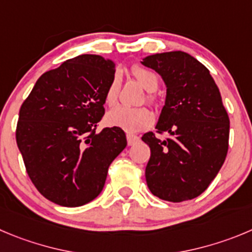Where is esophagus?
<instances>
[{
	"label": "esophagus",
	"mask_w": 252,
	"mask_h": 252,
	"mask_svg": "<svg viewBox=\"0 0 252 252\" xmlns=\"http://www.w3.org/2000/svg\"><path fill=\"white\" fill-rule=\"evenodd\" d=\"M126 140H128V145H135L140 142V138L135 134H126Z\"/></svg>",
	"instance_id": "34e87169"
}]
</instances>
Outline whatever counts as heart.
<instances>
[{
    "instance_id": "b5f03b06",
    "label": "heart",
    "mask_w": 252,
    "mask_h": 252,
    "mask_svg": "<svg viewBox=\"0 0 252 252\" xmlns=\"http://www.w3.org/2000/svg\"><path fill=\"white\" fill-rule=\"evenodd\" d=\"M131 74H133L134 78L137 79L138 83L145 91H148V102L150 104H157L158 98H157V95L153 92L158 88L159 86L158 76L150 69L142 67L139 64L131 67ZM119 92H121V77L117 73V74H114L112 81L109 82L107 91H105L104 100L108 107L113 108L118 103ZM105 122L110 126H115V128H121L123 130L129 131V133H134V131H140L152 126L153 114L145 107H118L108 113L107 117H105Z\"/></svg>"
}]
</instances>
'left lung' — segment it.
<instances>
[{"instance_id": "8db88e82", "label": "left lung", "mask_w": 252, "mask_h": 252, "mask_svg": "<svg viewBox=\"0 0 252 252\" xmlns=\"http://www.w3.org/2000/svg\"><path fill=\"white\" fill-rule=\"evenodd\" d=\"M163 77L166 99L153 131L142 140L150 148L145 179L153 195L166 201L191 200L205 191L226 159L230 121L208 68L182 51L144 58Z\"/></svg>"}]
</instances>
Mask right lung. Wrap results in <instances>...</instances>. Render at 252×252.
I'll list each match as a JSON object with an SVG mask.
<instances>
[{
    "mask_svg": "<svg viewBox=\"0 0 252 252\" xmlns=\"http://www.w3.org/2000/svg\"><path fill=\"white\" fill-rule=\"evenodd\" d=\"M114 72L100 56H78L43 73L21 105L17 147L31 182L52 203L77 208L95 199L126 147L123 129L95 131Z\"/></svg>",
    "mask_w": 252,
    "mask_h": 252,
    "instance_id": "add662e5",
    "label": "right lung"
}]
</instances>
